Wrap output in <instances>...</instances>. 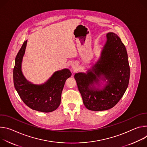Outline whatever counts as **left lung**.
I'll use <instances>...</instances> for the list:
<instances>
[{
    "instance_id": "8db88e82",
    "label": "left lung",
    "mask_w": 147,
    "mask_h": 147,
    "mask_svg": "<svg viewBox=\"0 0 147 147\" xmlns=\"http://www.w3.org/2000/svg\"><path fill=\"white\" fill-rule=\"evenodd\" d=\"M107 41L101 57L87 74L74 76L85 107L92 111H102L115 106L124 95L129 83V66L125 45L119 37L114 33L107 34ZM103 75L108 85L101 91L91 88Z\"/></svg>"
}]
</instances>
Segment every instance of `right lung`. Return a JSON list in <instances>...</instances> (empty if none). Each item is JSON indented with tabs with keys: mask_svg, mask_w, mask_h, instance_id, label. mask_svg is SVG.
Listing matches in <instances>:
<instances>
[{
	"mask_svg": "<svg viewBox=\"0 0 147 147\" xmlns=\"http://www.w3.org/2000/svg\"><path fill=\"white\" fill-rule=\"evenodd\" d=\"M26 44L27 41L23 42L15 59L13 69L15 89L23 102L31 109L45 113L51 112L59 106L65 82L71 76V72L68 69L57 71L42 85L28 82L23 75L21 69Z\"/></svg>",
	"mask_w": 147,
	"mask_h": 147,
	"instance_id": "obj_1",
	"label": "right lung"
}]
</instances>
